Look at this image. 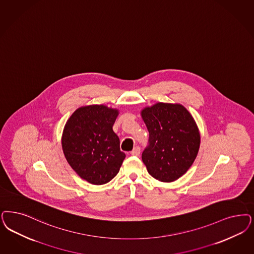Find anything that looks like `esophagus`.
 <instances>
[{"instance_id":"1","label":"esophagus","mask_w":254,"mask_h":254,"mask_svg":"<svg viewBox=\"0 0 254 254\" xmlns=\"http://www.w3.org/2000/svg\"><path fill=\"white\" fill-rule=\"evenodd\" d=\"M140 149L139 146H135L133 150L131 151L132 156H135V157H138L140 155Z\"/></svg>"}]
</instances>
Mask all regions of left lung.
I'll return each mask as SVG.
<instances>
[{
    "instance_id": "obj_1",
    "label": "left lung",
    "mask_w": 254,
    "mask_h": 254,
    "mask_svg": "<svg viewBox=\"0 0 254 254\" xmlns=\"http://www.w3.org/2000/svg\"><path fill=\"white\" fill-rule=\"evenodd\" d=\"M141 116L149 132L141 159L149 175L161 182H173L187 173L197 157V125L180 104L158 103L145 108Z\"/></svg>"
}]
</instances>
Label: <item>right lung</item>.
Listing matches in <instances>:
<instances>
[{
  "label": "right lung",
  "instance_id": "add662e5",
  "mask_svg": "<svg viewBox=\"0 0 254 254\" xmlns=\"http://www.w3.org/2000/svg\"><path fill=\"white\" fill-rule=\"evenodd\" d=\"M118 111L103 105L78 109L64 126L62 146L72 169L94 185L110 182L118 174L125 153L113 130Z\"/></svg>",
  "mask_w": 254,
  "mask_h": 254
}]
</instances>
